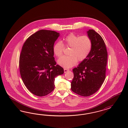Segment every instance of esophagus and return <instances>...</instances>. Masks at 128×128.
Wrapping results in <instances>:
<instances>
[{
    "label": "esophagus",
    "mask_w": 128,
    "mask_h": 128,
    "mask_svg": "<svg viewBox=\"0 0 128 128\" xmlns=\"http://www.w3.org/2000/svg\"><path fill=\"white\" fill-rule=\"evenodd\" d=\"M69 70L66 69V68H64V73H65L66 72H67V71H68Z\"/></svg>",
    "instance_id": "1"
}]
</instances>
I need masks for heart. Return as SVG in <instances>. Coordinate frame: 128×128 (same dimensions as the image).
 Returning a JSON list of instances; mask_svg holds the SVG:
<instances>
[{"instance_id":"1","label":"heart","mask_w":128,"mask_h":128,"mask_svg":"<svg viewBox=\"0 0 128 128\" xmlns=\"http://www.w3.org/2000/svg\"><path fill=\"white\" fill-rule=\"evenodd\" d=\"M63 44L58 41L54 44L53 52L58 58L62 56L64 46L70 47L68 56H62L58 60L60 65L64 68H69L76 64L78 60L82 62L89 55L92 50V42L89 36H79L73 33H70L63 39Z\"/></svg>"}]
</instances>
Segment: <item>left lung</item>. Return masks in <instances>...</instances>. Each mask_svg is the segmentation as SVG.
<instances>
[{
  "mask_svg": "<svg viewBox=\"0 0 128 128\" xmlns=\"http://www.w3.org/2000/svg\"><path fill=\"white\" fill-rule=\"evenodd\" d=\"M92 42V50L87 58L73 70L74 78L71 89L84 97L97 92L106 78L108 52L105 42L100 35L93 30L87 32Z\"/></svg>",
  "mask_w": 128,
  "mask_h": 128,
  "instance_id": "left-lung-1",
  "label": "left lung"
}]
</instances>
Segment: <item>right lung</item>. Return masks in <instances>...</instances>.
<instances>
[{
    "label": "right lung",
    "mask_w": 128,
    "mask_h": 128,
    "mask_svg": "<svg viewBox=\"0 0 128 128\" xmlns=\"http://www.w3.org/2000/svg\"><path fill=\"white\" fill-rule=\"evenodd\" d=\"M59 33L40 30L28 38L19 58L20 72L23 83L31 93L44 96L54 89L55 78L64 73L56 65L53 47Z\"/></svg>",
    "instance_id": "1"
}]
</instances>
